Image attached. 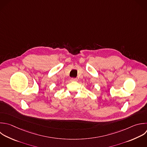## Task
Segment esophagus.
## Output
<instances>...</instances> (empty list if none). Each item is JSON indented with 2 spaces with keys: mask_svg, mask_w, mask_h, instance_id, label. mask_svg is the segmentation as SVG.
I'll list each match as a JSON object with an SVG mask.
<instances>
[{
  "mask_svg": "<svg viewBox=\"0 0 147 147\" xmlns=\"http://www.w3.org/2000/svg\"><path fill=\"white\" fill-rule=\"evenodd\" d=\"M70 80H71V82H77L78 81V79L77 78H71Z\"/></svg>",
  "mask_w": 147,
  "mask_h": 147,
  "instance_id": "obj_1",
  "label": "esophagus"
}]
</instances>
